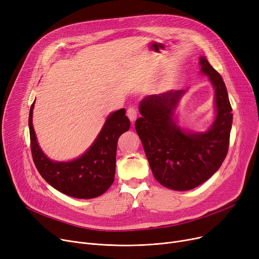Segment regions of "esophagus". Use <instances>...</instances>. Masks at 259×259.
Here are the masks:
<instances>
[{"instance_id": "esophagus-1", "label": "esophagus", "mask_w": 259, "mask_h": 259, "mask_svg": "<svg viewBox=\"0 0 259 259\" xmlns=\"http://www.w3.org/2000/svg\"><path fill=\"white\" fill-rule=\"evenodd\" d=\"M138 114H139V112H138V110H137V109H135L134 107L128 108V110H127V116L129 117V119H130L131 121H134V120H135V118L138 117Z\"/></svg>"}]
</instances>
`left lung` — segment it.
Segmentation results:
<instances>
[{
	"label": "left lung",
	"instance_id": "obj_1",
	"mask_svg": "<svg viewBox=\"0 0 259 259\" xmlns=\"http://www.w3.org/2000/svg\"><path fill=\"white\" fill-rule=\"evenodd\" d=\"M200 65L215 88L217 115L209 131L187 133L175 125L173 111L184 90L146 98L140 105L142 117L135 121L154 178L176 191L191 190L208 181L229 150L233 114L225 81L206 58H200Z\"/></svg>",
	"mask_w": 259,
	"mask_h": 259
}]
</instances>
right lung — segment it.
Instances as JSON below:
<instances>
[{"label": "right lung", "instance_id": "obj_1", "mask_svg": "<svg viewBox=\"0 0 259 259\" xmlns=\"http://www.w3.org/2000/svg\"><path fill=\"white\" fill-rule=\"evenodd\" d=\"M29 112L30 149L40 176L58 191L75 198H94L102 195L114 181L117 141L130 128L125 109L110 114L89 150L75 160L57 162L47 158L37 145Z\"/></svg>", "mask_w": 259, "mask_h": 259}]
</instances>
